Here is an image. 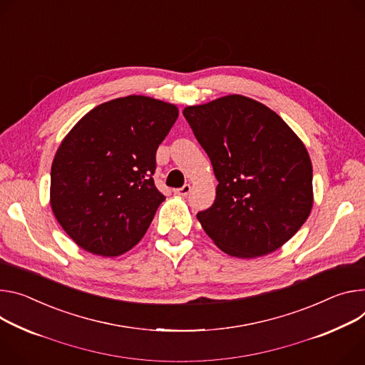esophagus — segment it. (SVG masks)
<instances>
[{
    "instance_id": "esophagus-1",
    "label": "esophagus",
    "mask_w": 365,
    "mask_h": 365,
    "mask_svg": "<svg viewBox=\"0 0 365 365\" xmlns=\"http://www.w3.org/2000/svg\"><path fill=\"white\" fill-rule=\"evenodd\" d=\"M190 190H192L190 185H183L182 187H179V189H175V193H176V195H180V196H187Z\"/></svg>"
}]
</instances>
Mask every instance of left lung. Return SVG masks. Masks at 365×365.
Segmentation results:
<instances>
[{
	"instance_id": "left-lung-1",
	"label": "left lung",
	"mask_w": 365,
	"mask_h": 365,
	"mask_svg": "<svg viewBox=\"0 0 365 365\" xmlns=\"http://www.w3.org/2000/svg\"><path fill=\"white\" fill-rule=\"evenodd\" d=\"M183 116L218 180L214 204L196 214L205 233L243 259L281 247L313 207L304 144L274 110L239 94L187 106Z\"/></svg>"
}]
</instances>
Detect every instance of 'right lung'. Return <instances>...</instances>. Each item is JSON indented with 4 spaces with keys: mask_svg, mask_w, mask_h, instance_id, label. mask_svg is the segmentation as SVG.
<instances>
[{
    "mask_svg": "<svg viewBox=\"0 0 365 365\" xmlns=\"http://www.w3.org/2000/svg\"><path fill=\"white\" fill-rule=\"evenodd\" d=\"M175 105L126 96L90 110L61 143L51 169V207L80 247L119 256L145 235L165 196L155 153L175 125Z\"/></svg>",
    "mask_w": 365,
    "mask_h": 365,
    "instance_id": "obj_1",
    "label": "right lung"
}]
</instances>
